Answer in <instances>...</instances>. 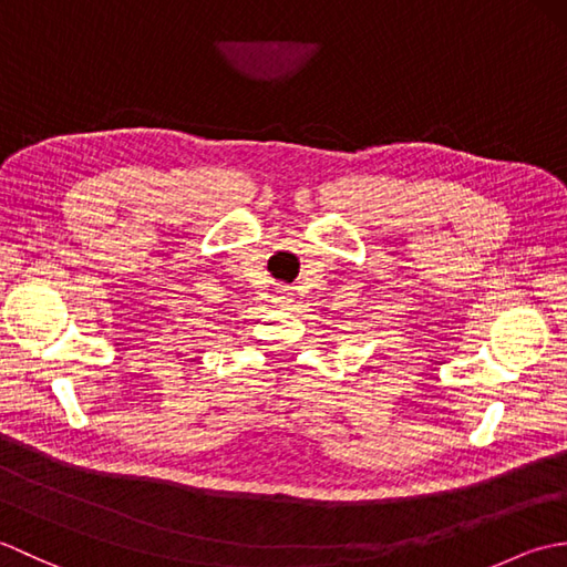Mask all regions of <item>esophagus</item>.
I'll list each match as a JSON object with an SVG mask.
<instances>
[{"label":"esophagus","mask_w":567,"mask_h":567,"mask_svg":"<svg viewBox=\"0 0 567 567\" xmlns=\"http://www.w3.org/2000/svg\"><path fill=\"white\" fill-rule=\"evenodd\" d=\"M282 299H285V297H282Z\"/></svg>","instance_id":"obj_1"}]
</instances>
